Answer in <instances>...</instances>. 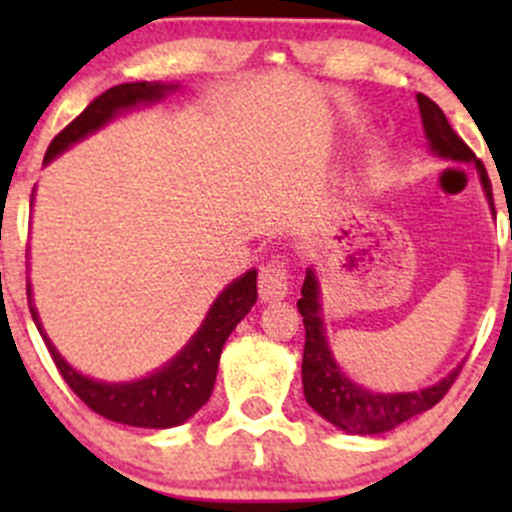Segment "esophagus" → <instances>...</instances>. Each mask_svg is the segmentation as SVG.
I'll return each instance as SVG.
<instances>
[{
    "instance_id": "1",
    "label": "esophagus",
    "mask_w": 512,
    "mask_h": 512,
    "mask_svg": "<svg viewBox=\"0 0 512 512\" xmlns=\"http://www.w3.org/2000/svg\"><path fill=\"white\" fill-rule=\"evenodd\" d=\"M289 289V267L282 257H275L260 270V297L265 302L270 299H282Z\"/></svg>"
}]
</instances>
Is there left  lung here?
<instances>
[{"label":"left lung","instance_id":"1","mask_svg":"<svg viewBox=\"0 0 512 512\" xmlns=\"http://www.w3.org/2000/svg\"><path fill=\"white\" fill-rule=\"evenodd\" d=\"M416 98L418 108H421L423 128H426V136L431 141V151L438 153L441 158L461 160V163L476 160V153L453 131L441 108L428 96L418 94ZM476 168L480 173V183H483L485 195H488L490 205H493V190H490V178L485 173V165L476 160ZM297 309L302 314L304 334H307L304 337L302 354L304 399H307V404L319 416L327 418L329 423H334L342 431L361 433V436L391 431L399 423L433 409L448 394L456 376L461 374V366H458L456 371H451L436 386H428L423 391H411V394H371V391L352 384L342 374V369L334 364L332 352L327 347V339H324L322 314H319V309H322L319 307V287L312 270H307V277H304L302 297H299Z\"/></svg>","mask_w":512,"mask_h":512}]
</instances>
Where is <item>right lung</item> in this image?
I'll use <instances>...</instances> for the list:
<instances>
[{
	"label": "right lung",
	"mask_w": 512,
	"mask_h": 512,
	"mask_svg": "<svg viewBox=\"0 0 512 512\" xmlns=\"http://www.w3.org/2000/svg\"><path fill=\"white\" fill-rule=\"evenodd\" d=\"M175 86L170 84H121L113 89L103 91L96 96L64 131L54 136V141L46 148L44 163L59 156L61 151L71 146V143L81 141L89 136L91 131L101 128L103 123L111 121L118 111L136 106V103H151L163 98ZM29 294V287H27ZM257 299V272L250 270L232 282L230 287L215 299L210 307L208 317H205L203 327L198 329L188 347L183 349L168 366L156 371V374L146 376L141 381H131V384H103L94 381L89 376H81L79 371L71 369L61 354L51 347L49 339L44 337L46 347H49L51 359H54L56 369L64 376L69 389L96 411L98 416L108 418V421L126 423V426L138 428H170L178 423L188 421L205 401L210 399L215 386V376H218L220 352H223L225 339L230 337L232 329L237 327L242 317L252 309ZM29 312H32L36 327L41 332L39 317L29 297Z\"/></svg>",
	"instance_id": "right-lung-1"
}]
</instances>
